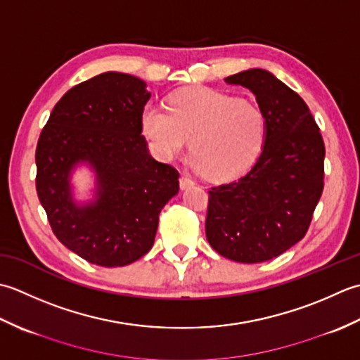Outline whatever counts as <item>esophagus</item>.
Segmentation results:
<instances>
[{
	"label": "esophagus",
	"instance_id": "esophagus-1",
	"mask_svg": "<svg viewBox=\"0 0 360 360\" xmlns=\"http://www.w3.org/2000/svg\"><path fill=\"white\" fill-rule=\"evenodd\" d=\"M191 186H194V180L188 177V175H181L180 177V188L181 189H188Z\"/></svg>",
	"mask_w": 360,
	"mask_h": 360
}]
</instances>
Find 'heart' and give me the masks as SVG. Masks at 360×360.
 <instances>
[{
	"label": "heart",
	"mask_w": 360,
	"mask_h": 360,
	"mask_svg": "<svg viewBox=\"0 0 360 360\" xmlns=\"http://www.w3.org/2000/svg\"><path fill=\"white\" fill-rule=\"evenodd\" d=\"M141 129L157 155L167 161L185 152L191 141L194 169L212 180H230L250 169L267 135L258 105L211 88L172 94L167 112L148 104Z\"/></svg>",
	"instance_id": "1"
}]
</instances>
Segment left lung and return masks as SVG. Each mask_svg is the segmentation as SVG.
<instances>
[{
	"instance_id": "left-lung-1",
	"label": "left lung",
	"mask_w": 360,
	"mask_h": 360,
	"mask_svg": "<svg viewBox=\"0 0 360 360\" xmlns=\"http://www.w3.org/2000/svg\"><path fill=\"white\" fill-rule=\"evenodd\" d=\"M225 82L255 94L267 135L250 171L211 188L205 231L225 258L264 262L289 250L309 229L323 193L325 144L306 102L272 72L252 68Z\"/></svg>"
}]
</instances>
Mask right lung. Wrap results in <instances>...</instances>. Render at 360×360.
Segmentation results:
<instances>
[{
  "label": "right lung",
  "mask_w": 360,
  "mask_h": 360,
  "mask_svg": "<svg viewBox=\"0 0 360 360\" xmlns=\"http://www.w3.org/2000/svg\"><path fill=\"white\" fill-rule=\"evenodd\" d=\"M150 93L124 72H102L63 94L35 150L37 194L57 239L85 261L121 267L148 253L165 205L179 193V172L153 160L141 135ZM95 172V199L79 204L70 175Z\"/></svg>",
  "instance_id": "right-lung-1"
}]
</instances>
